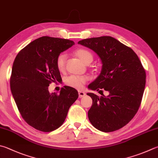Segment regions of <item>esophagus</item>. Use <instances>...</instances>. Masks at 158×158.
I'll use <instances>...</instances> for the list:
<instances>
[{"label": "esophagus", "instance_id": "1", "mask_svg": "<svg viewBox=\"0 0 158 158\" xmlns=\"http://www.w3.org/2000/svg\"><path fill=\"white\" fill-rule=\"evenodd\" d=\"M85 95V93H84V92L83 91H79V96L80 98H81V97H84Z\"/></svg>", "mask_w": 158, "mask_h": 158}]
</instances>
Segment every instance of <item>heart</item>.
<instances>
[{
	"mask_svg": "<svg viewBox=\"0 0 158 158\" xmlns=\"http://www.w3.org/2000/svg\"><path fill=\"white\" fill-rule=\"evenodd\" d=\"M74 54L85 64H90L93 60V54L90 50L85 48H79L74 51ZM67 54L65 52L60 53L56 58V64L57 69L59 71H64L65 68ZM88 81V77L81 75H71L66 77L65 79V84L67 85L76 89H81L84 84Z\"/></svg>",
	"mask_w": 158,
	"mask_h": 158,
	"instance_id": "heart-1",
	"label": "heart"
}]
</instances>
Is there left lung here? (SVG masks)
I'll use <instances>...</instances> for the list:
<instances>
[{
  "label": "left lung",
  "mask_w": 158,
  "mask_h": 158,
  "mask_svg": "<svg viewBox=\"0 0 158 158\" xmlns=\"http://www.w3.org/2000/svg\"><path fill=\"white\" fill-rule=\"evenodd\" d=\"M78 44L95 52L103 64L101 73L89 88L104 89L110 93L107 97L87 94L93 99L89 120L106 133L124 127L135 115L142 102L146 72L141 61L131 48L111 36L85 39Z\"/></svg>",
  "instance_id": "obj_1"
}]
</instances>
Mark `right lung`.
Here are the masks:
<instances>
[{
	"instance_id": "1",
	"label": "right lung",
	"mask_w": 158,
	"mask_h": 158,
	"mask_svg": "<svg viewBox=\"0 0 158 158\" xmlns=\"http://www.w3.org/2000/svg\"><path fill=\"white\" fill-rule=\"evenodd\" d=\"M74 44L68 39L42 36L23 48L14 59L11 93L23 119L36 130L51 132L61 127L78 98L77 90L69 86L62 88L60 94L48 91L50 84L62 80L57 56Z\"/></svg>"
}]
</instances>
